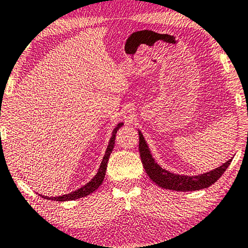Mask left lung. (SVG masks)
Listing matches in <instances>:
<instances>
[{
  "label": "left lung",
  "mask_w": 248,
  "mask_h": 248,
  "mask_svg": "<svg viewBox=\"0 0 248 248\" xmlns=\"http://www.w3.org/2000/svg\"><path fill=\"white\" fill-rule=\"evenodd\" d=\"M138 135L139 154H140L142 166H144L149 179L163 189L182 191V192L205 189V187L212 186L232 163V158H230L222 165L218 166L217 169L203 174H198V175H183V174L172 173L165 169H162V166L153 157L151 149H149L140 130H138Z\"/></svg>",
  "instance_id": "left-lung-1"
}]
</instances>
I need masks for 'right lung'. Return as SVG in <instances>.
I'll return each mask as SVG.
<instances>
[{"instance_id": "right-lung-1", "label": "right lung", "mask_w": 248, "mask_h": 248, "mask_svg": "<svg viewBox=\"0 0 248 248\" xmlns=\"http://www.w3.org/2000/svg\"><path fill=\"white\" fill-rule=\"evenodd\" d=\"M124 123H119L117 125L116 128L113 129L112 131V135H111V138L109 140V144H108V147L106 149V153H104V156L102 158V162L100 164V167L99 170H97V172L95 175L93 176V179L89 181L88 183L85 184V186H83L79 187V189L73 191V192H69L67 194H62V195H58V197H47V195H43V194H39L40 197H43L44 199H47V200H53V201H59V202H64V201H72V200H76V199H79V198H83V197H86V195H89L91 193H93L94 191H95L97 187H99L101 184H102L103 180H104V176H106V170H107V166H108V160H109V157L111 155V153L113 151V147H114V140H116V134L117 131L119 130V129L123 127Z\"/></svg>"}]
</instances>
